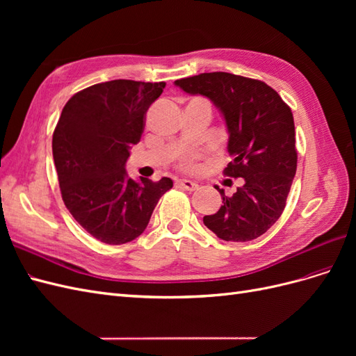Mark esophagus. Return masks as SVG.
I'll list each match as a JSON object with an SVG mask.
<instances>
[{"instance_id": "34e87169", "label": "esophagus", "mask_w": 356, "mask_h": 356, "mask_svg": "<svg viewBox=\"0 0 356 356\" xmlns=\"http://www.w3.org/2000/svg\"><path fill=\"white\" fill-rule=\"evenodd\" d=\"M178 186L179 187H182V188H186V190H188V191H195V190H197V184L196 182H193V181H190V179H179L178 181Z\"/></svg>"}]
</instances>
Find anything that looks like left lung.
<instances>
[{"label": "left lung", "instance_id": "1", "mask_svg": "<svg viewBox=\"0 0 356 356\" xmlns=\"http://www.w3.org/2000/svg\"><path fill=\"white\" fill-rule=\"evenodd\" d=\"M175 86L209 98L229 131L232 161L224 175L243 178L233 196L218 188L222 204L203 222L220 239L260 238L281 217L297 170L294 117L279 93L264 81L230 72H203Z\"/></svg>", "mask_w": 356, "mask_h": 356}]
</instances>
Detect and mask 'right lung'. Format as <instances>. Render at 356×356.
Listing matches in <instances>:
<instances>
[{
    "label": "right lung",
    "instance_id": "right-lung-1",
    "mask_svg": "<svg viewBox=\"0 0 356 356\" xmlns=\"http://www.w3.org/2000/svg\"><path fill=\"white\" fill-rule=\"evenodd\" d=\"M166 83L113 80L75 93L53 132V160L62 200L95 239L122 245L148 225L159 199L174 182L127 178L129 149L138 144L145 114Z\"/></svg>",
    "mask_w": 356,
    "mask_h": 356
}]
</instances>
